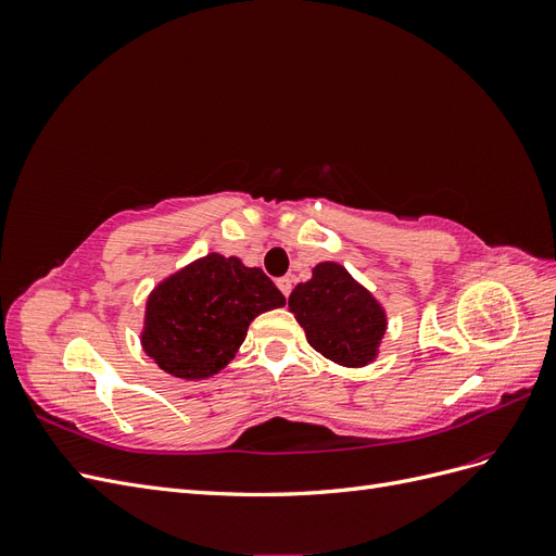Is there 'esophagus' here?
Listing matches in <instances>:
<instances>
[{"instance_id": "1", "label": "esophagus", "mask_w": 556, "mask_h": 556, "mask_svg": "<svg viewBox=\"0 0 556 556\" xmlns=\"http://www.w3.org/2000/svg\"><path fill=\"white\" fill-rule=\"evenodd\" d=\"M276 285H278V290H280L285 296H290V292H292V280H290V278H278Z\"/></svg>"}]
</instances>
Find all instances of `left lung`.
<instances>
[{
	"instance_id": "1",
	"label": "left lung",
	"mask_w": 556,
	"mask_h": 556,
	"mask_svg": "<svg viewBox=\"0 0 556 556\" xmlns=\"http://www.w3.org/2000/svg\"><path fill=\"white\" fill-rule=\"evenodd\" d=\"M311 274L288 299L311 348L345 368L374 364L387 331L384 306L339 262H319Z\"/></svg>"
}]
</instances>
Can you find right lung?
I'll list each match as a JSON object with an SVG mask.
<instances>
[{"mask_svg": "<svg viewBox=\"0 0 556 556\" xmlns=\"http://www.w3.org/2000/svg\"><path fill=\"white\" fill-rule=\"evenodd\" d=\"M282 306L285 296L262 268L208 252L150 290L141 348L164 374L206 380L237 357L252 319Z\"/></svg>", "mask_w": 556, "mask_h": 556, "instance_id": "right-lung-1", "label": "right lung"}]
</instances>
